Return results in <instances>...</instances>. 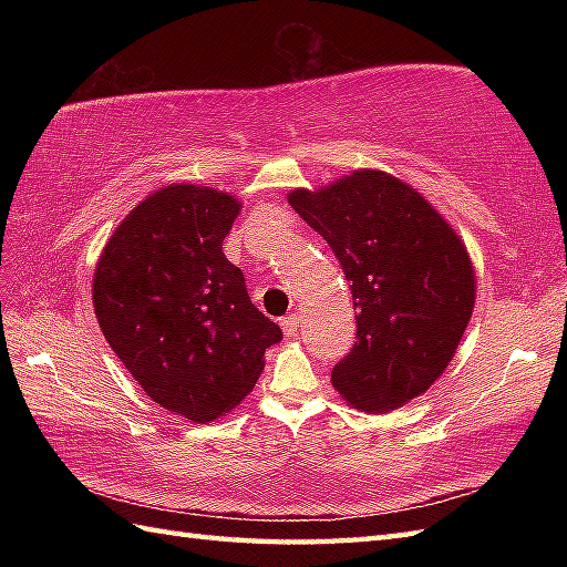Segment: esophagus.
Wrapping results in <instances>:
<instances>
[{
	"label": "esophagus",
	"instance_id": "1",
	"mask_svg": "<svg viewBox=\"0 0 567 567\" xmlns=\"http://www.w3.org/2000/svg\"><path fill=\"white\" fill-rule=\"evenodd\" d=\"M299 323H302V317L297 315H287L282 321H280V327H282V331L287 333V336H297V331H299Z\"/></svg>",
	"mask_w": 567,
	"mask_h": 567
}]
</instances>
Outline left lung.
I'll return each instance as SVG.
<instances>
[{
    "instance_id": "left-lung-1",
    "label": "left lung",
    "mask_w": 567,
    "mask_h": 567,
    "mask_svg": "<svg viewBox=\"0 0 567 567\" xmlns=\"http://www.w3.org/2000/svg\"><path fill=\"white\" fill-rule=\"evenodd\" d=\"M287 202L336 252L358 309V341L333 368V390L368 414L416 400L473 317L477 282L463 238L412 185L370 167L297 187Z\"/></svg>"
}]
</instances>
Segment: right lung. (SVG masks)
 I'll use <instances>...</instances> for the list:
<instances>
[{"mask_svg":"<svg viewBox=\"0 0 567 567\" xmlns=\"http://www.w3.org/2000/svg\"><path fill=\"white\" fill-rule=\"evenodd\" d=\"M238 212L224 189L161 187L126 214L94 268L106 343L155 404L195 424L244 402L265 348L282 339L221 250Z\"/></svg>","mask_w":567,"mask_h":567,"instance_id":"add662e5","label":"right lung"}]
</instances>
